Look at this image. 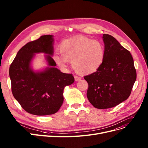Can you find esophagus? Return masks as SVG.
Segmentation results:
<instances>
[{
    "label": "esophagus",
    "mask_w": 148,
    "mask_h": 148,
    "mask_svg": "<svg viewBox=\"0 0 148 148\" xmlns=\"http://www.w3.org/2000/svg\"><path fill=\"white\" fill-rule=\"evenodd\" d=\"M74 79H75V81L78 82V81H80L82 79V78L80 77H79L77 75H74Z\"/></svg>",
    "instance_id": "34e87169"
}]
</instances>
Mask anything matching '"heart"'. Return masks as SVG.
I'll list each match as a JSON object with an SVG mask.
<instances>
[{"label":"heart","mask_w":148,"mask_h":148,"mask_svg":"<svg viewBox=\"0 0 148 148\" xmlns=\"http://www.w3.org/2000/svg\"><path fill=\"white\" fill-rule=\"evenodd\" d=\"M59 51L53 59L60 67H65L68 62H72L75 71L87 75L96 72L103 64L105 49L103 44L86 36L75 37L62 41Z\"/></svg>","instance_id":"1"}]
</instances>
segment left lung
Here are the masks:
<instances>
[{"label": "left lung", "mask_w": 148, "mask_h": 148, "mask_svg": "<svg viewBox=\"0 0 148 148\" xmlns=\"http://www.w3.org/2000/svg\"><path fill=\"white\" fill-rule=\"evenodd\" d=\"M105 56L97 71L84 79L88 83L87 97L94 107H115L130 95L136 80V70L130 52L116 39L103 34Z\"/></svg>", "instance_id": "8db88e82"}]
</instances>
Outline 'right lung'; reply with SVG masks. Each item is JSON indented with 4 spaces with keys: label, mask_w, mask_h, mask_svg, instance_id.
Wrapping results in <instances>:
<instances>
[{
    "label": "right lung",
    "mask_w": 148,
    "mask_h": 148,
    "mask_svg": "<svg viewBox=\"0 0 148 148\" xmlns=\"http://www.w3.org/2000/svg\"><path fill=\"white\" fill-rule=\"evenodd\" d=\"M53 36L46 35L29 42L18 51L10 67L14 97L27 113L37 116L56 113L64 102L65 86L73 84L71 74L62 73L55 68L52 58ZM44 52L49 66L35 72L30 66L35 53Z\"/></svg>",
    "instance_id": "1"
}]
</instances>
